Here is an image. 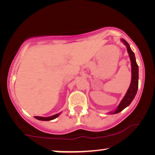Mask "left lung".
<instances>
[{"mask_svg": "<svg viewBox=\"0 0 155 155\" xmlns=\"http://www.w3.org/2000/svg\"><path fill=\"white\" fill-rule=\"evenodd\" d=\"M121 41L126 46L127 51L130 56V62H131V73H132V78H131V82L129 87L128 91H127L126 95L120 101L119 105L116 108L114 111L110 112L111 114H118L123 111L125 108L128 107L132 102L133 99L135 98V95L137 94V88H138V65H137L136 61H135V56L134 53L131 50L128 42L125 39H121Z\"/></svg>", "mask_w": 155, "mask_h": 155, "instance_id": "1", "label": "left lung"}]
</instances>
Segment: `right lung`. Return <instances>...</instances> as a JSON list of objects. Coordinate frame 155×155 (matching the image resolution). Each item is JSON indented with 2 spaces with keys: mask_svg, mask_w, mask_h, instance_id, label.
<instances>
[{
  "mask_svg": "<svg viewBox=\"0 0 155 155\" xmlns=\"http://www.w3.org/2000/svg\"><path fill=\"white\" fill-rule=\"evenodd\" d=\"M61 114H55L54 116H49V117H41V116H35V118L36 119L39 120H54L55 118L58 117V116L60 115Z\"/></svg>",
  "mask_w": 155,
  "mask_h": 155,
  "instance_id": "1",
  "label": "right lung"
}]
</instances>
